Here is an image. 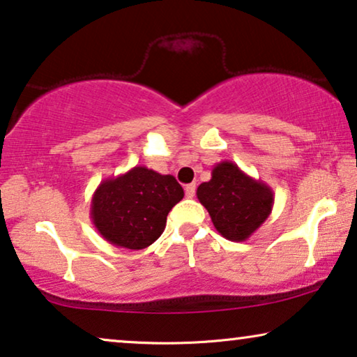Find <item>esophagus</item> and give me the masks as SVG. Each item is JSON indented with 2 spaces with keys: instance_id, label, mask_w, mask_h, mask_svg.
<instances>
[{
  "instance_id": "1",
  "label": "esophagus",
  "mask_w": 357,
  "mask_h": 357,
  "mask_svg": "<svg viewBox=\"0 0 357 357\" xmlns=\"http://www.w3.org/2000/svg\"><path fill=\"white\" fill-rule=\"evenodd\" d=\"M195 192H197V185L195 183H190L185 187V195H187V198H193Z\"/></svg>"
}]
</instances>
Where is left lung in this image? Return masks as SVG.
<instances>
[{"label":"left lung","instance_id":"obj_1","mask_svg":"<svg viewBox=\"0 0 357 357\" xmlns=\"http://www.w3.org/2000/svg\"><path fill=\"white\" fill-rule=\"evenodd\" d=\"M197 197L216 231L232 242L247 241L266 221L275 204L273 190L232 160L214 165L211 180L199 185Z\"/></svg>","mask_w":357,"mask_h":357}]
</instances>
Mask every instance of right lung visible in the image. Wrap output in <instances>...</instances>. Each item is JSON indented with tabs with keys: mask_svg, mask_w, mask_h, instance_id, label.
Returning <instances> with one entry per match:
<instances>
[{
	"mask_svg": "<svg viewBox=\"0 0 357 357\" xmlns=\"http://www.w3.org/2000/svg\"><path fill=\"white\" fill-rule=\"evenodd\" d=\"M182 198L183 188L174 175L136 165L102 180L92 195L91 219L112 245L141 250L160 237L169 211Z\"/></svg>",
	"mask_w": 357,
	"mask_h": 357,
	"instance_id": "add662e5",
	"label": "right lung"
}]
</instances>
